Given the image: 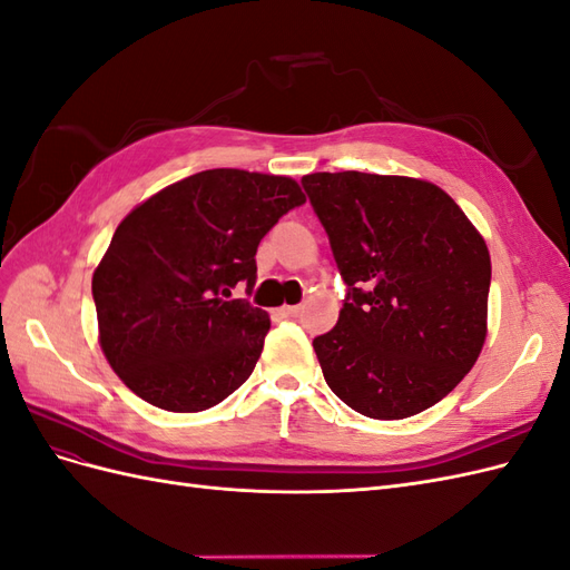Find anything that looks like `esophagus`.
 I'll use <instances>...</instances> for the list:
<instances>
[{
	"label": "esophagus",
	"instance_id": "34e87169",
	"mask_svg": "<svg viewBox=\"0 0 570 570\" xmlns=\"http://www.w3.org/2000/svg\"><path fill=\"white\" fill-rule=\"evenodd\" d=\"M281 314L287 316V318H297L302 314V306L295 304V306H281Z\"/></svg>",
	"mask_w": 570,
	"mask_h": 570
}]
</instances>
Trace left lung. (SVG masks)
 <instances>
[{"mask_svg": "<svg viewBox=\"0 0 570 570\" xmlns=\"http://www.w3.org/2000/svg\"><path fill=\"white\" fill-rule=\"evenodd\" d=\"M350 292L314 340L327 387L354 411L400 421L438 404L488 337L485 239L442 187L342 170L302 178Z\"/></svg>", "mask_w": 570, "mask_h": 570, "instance_id": "left-lung-1", "label": "left lung"}]
</instances>
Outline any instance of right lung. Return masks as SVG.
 <instances>
[{
	"label": "right lung",
	"mask_w": 570,
	"mask_h": 570,
	"mask_svg": "<svg viewBox=\"0 0 570 570\" xmlns=\"http://www.w3.org/2000/svg\"><path fill=\"white\" fill-rule=\"evenodd\" d=\"M297 180L212 168L159 189L118 223L92 275L99 347L140 400L206 411L252 375L271 318L230 289L256 247L304 204Z\"/></svg>",
	"instance_id": "1"
}]
</instances>
